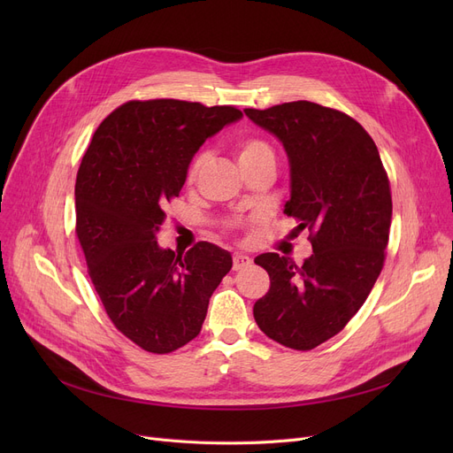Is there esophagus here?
I'll use <instances>...</instances> for the list:
<instances>
[{
    "label": "esophagus",
    "instance_id": "34e87169",
    "mask_svg": "<svg viewBox=\"0 0 453 453\" xmlns=\"http://www.w3.org/2000/svg\"><path fill=\"white\" fill-rule=\"evenodd\" d=\"M251 265V258L244 253H234L233 257V270H244Z\"/></svg>",
    "mask_w": 453,
    "mask_h": 453
}]
</instances>
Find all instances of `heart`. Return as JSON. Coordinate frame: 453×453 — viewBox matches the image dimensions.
<instances>
[{
    "label": "heart",
    "mask_w": 453,
    "mask_h": 453,
    "mask_svg": "<svg viewBox=\"0 0 453 453\" xmlns=\"http://www.w3.org/2000/svg\"><path fill=\"white\" fill-rule=\"evenodd\" d=\"M236 159H239L242 169L250 165H255L263 159H273V150L268 145L265 139H258V137H246L242 141H239V145H236ZM207 163V154H198L193 161L188 165V171H187V181L188 183H195L196 178L200 176L202 169Z\"/></svg>",
    "instance_id": "b5f03b06"
}]
</instances>
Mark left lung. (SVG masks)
Here are the masks:
<instances>
[{
  "label": "left lung",
  "instance_id": "1",
  "mask_svg": "<svg viewBox=\"0 0 453 453\" xmlns=\"http://www.w3.org/2000/svg\"><path fill=\"white\" fill-rule=\"evenodd\" d=\"M244 113L287 150L284 212L311 231L314 251L303 266L279 253L255 258L270 275V290L253 316L273 342L311 350L343 330L382 272L393 214L389 180L371 135L343 111L296 101Z\"/></svg>",
  "mask_w": 453,
  "mask_h": 453
}]
</instances>
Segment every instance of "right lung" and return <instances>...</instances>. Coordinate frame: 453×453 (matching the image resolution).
I'll return each mask as SVG.
<instances>
[{
    "instance_id": "right-lung-1",
    "label": "right lung",
    "mask_w": 453,
    "mask_h": 453,
    "mask_svg": "<svg viewBox=\"0 0 453 453\" xmlns=\"http://www.w3.org/2000/svg\"><path fill=\"white\" fill-rule=\"evenodd\" d=\"M233 106L176 99L130 101L95 130L75 183L77 236L111 323L141 349L173 352L195 340L231 253L198 242L159 248L165 205L205 139L239 121Z\"/></svg>"
}]
</instances>
